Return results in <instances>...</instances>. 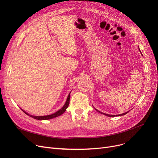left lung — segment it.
Segmentation results:
<instances>
[{"label": "left lung", "mask_w": 158, "mask_h": 158, "mask_svg": "<svg viewBox=\"0 0 158 158\" xmlns=\"http://www.w3.org/2000/svg\"><path fill=\"white\" fill-rule=\"evenodd\" d=\"M139 51H140V49L139 48ZM140 52H141V51H140ZM141 54H142V52H141ZM143 56V55H142ZM95 108V107H94ZM95 110L97 111H98V113H101V114H104V115H106V116H107V117H118V116H122V115H125L126 114H127L129 111H127V112H126V113H122V114H116V115H113V114H106V113H102V112H101V111H99L98 110H97V109H95Z\"/></svg>", "instance_id": "left-lung-1"}]
</instances>
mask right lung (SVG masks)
<instances>
[{"instance_id":"right-lung-1","label":"right lung","mask_w":158,"mask_h":158,"mask_svg":"<svg viewBox=\"0 0 158 158\" xmlns=\"http://www.w3.org/2000/svg\"><path fill=\"white\" fill-rule=\"evenodd\" d=\"M70 93L71 92L69 93V95H68V97H67V99H66V102L65 104L63 105V106L61 107V108L58 110L57 111H56V113H53V114H49V115H45V116H34V115H31L29 113H27V112L25 111L24 110H23L22 109H21L25 113H26V114H27L28 116H29V117L35 118V119H36V120H49V119H52V118H56L57 117H59V116H60L61 114H62L63 113H64V111H66V108H67L69 105V102H70Z\"/></svg>"}]
</instances>
